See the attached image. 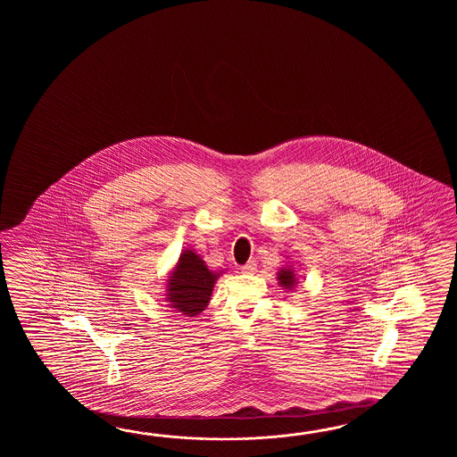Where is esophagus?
I'll use <instances>...</instances> for the list:
<instances>
[{
    "label": "esophagus",
    "mask_w": 457,
    "mask_h": 457,
    "mask_svg": "<svg viewBox=\"0 0 457 457\" xmlns=\"http://www.w3.org/2000/svg\"><path fill=\"white\" fill-rule=\"evenodd\" d=\"M254 271H256V262H248L246 264H243L242 272L245 274H253Z\"/></svg>",
    "instance_id": "esophagus-1"
}]
</instances>
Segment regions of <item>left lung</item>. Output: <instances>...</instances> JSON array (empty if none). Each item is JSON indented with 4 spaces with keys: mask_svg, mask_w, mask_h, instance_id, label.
Listing matches in <instances>:
<instances>
[{
    "mask_svg": "<svg viewBox=\"0 0 457 457\" xmlns=\"http://www.w3.org/2000/svg\"><path fill=\"white\" fill-rule=\"evenodd\" d=\"M278 279H279V284H282L286 289H291L292 286L295 284V274H294V270H281V271L278 272Z\"/></svg>",
    "mask_w": 457,
    "mask_h": 457,
    "instance_id": "1",
    "label": "left lung"
}]
</instances>
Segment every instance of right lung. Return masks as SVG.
I'll use <instances>...</instances> for the list:
<instances>
[{
  "label": "right lung",
  "mask_w": 457,
  "mask_h": 457,
  "mask_svg": "<svg viewBox=\"0 0 457 457\" xmlns=\"http://www.w3.org/2000/svg\"><path fill=\"white\" fill-rule=\"evenodd\" d=\"M219 274L209 271L204 262L191 250L179 256L175 272L168 281V301L176 311L195 317L204 311Z\"/></svg>",
  "instance_id": "1"
}]
</instances>
